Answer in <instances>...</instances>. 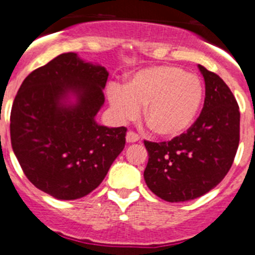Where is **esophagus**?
I'll return each instance as SVG.
<instances>
[{"mask_svg":"<svg viewBox=\"0 0 255 255\" xmlns=\"http://www.w3.org/2000/svg\"><path fill=\"white\" fill-rule=\"evenodd\" d=\"M126 141L128 143H136V142L139 141V136L134 132H127V134H126Z\"/></svg>","mask_w":255,"mask_h":255,"instance_id":"34e87169","label":"esophagus"}]
</instances>
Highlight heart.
Instances as JSON below:
<instances>
[{
    "label": "heart",
    "mask_w": 255,
    "mask_h": 255,
    "mask_svg": "<svg viewBox=\"0 0 255 255\" xmlns=\"http://www.w3.org/2000/svg\"><path fill=\"white\" fill-rule=\"evenodd\" d=\"M203 95L199 77L174 66L143 68L125 88L116 84L108 88V100L117 119H136L144 107V118L162 137H178L192 127Z\"/></svg>",
    "instance_id": "heart-1"
}]
</instances>
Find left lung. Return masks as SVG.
I'll use <instances>...</instances> for the list:
<instances>
[{"instance_id":"left-lung-1","label":"left lung","mask_w":255,"mask_h":255,"mask_svg":"<svg viewBox=\"0 0 255 255\" xmlns=\"http://www.w3.org/2000/svg\"><path fill=\"white\" fill-rule=\"evenodd\" d=\"M198 68L206 98L194 125L169 142L144 141V182L167 202L190 201L213 189L230 170L239 146L240 112L233 93L216 73Z\"/></svg>"}]
</instances>
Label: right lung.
<instances>
[{"label":"right lung","instance_id":"add662e5","mask_svg":"<svg viewBox=\"0 0 255 255\" xmlns=\"http://www.w3.org/2000/svg\"><path fill=\"white\" fill-rule=\"evenodd\" d=\"M108 76L77 53L59 54L24 80L13 100V153L26 178L54 198L93 192L125 148L127 128L96 122Z\"/></svg>","mask_w":255,"mask_h":255}]
</instances>
